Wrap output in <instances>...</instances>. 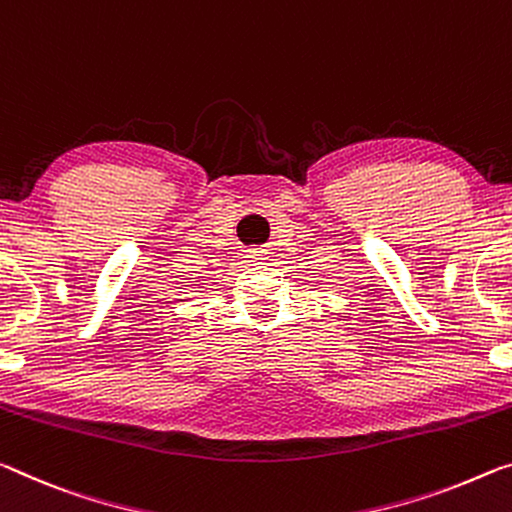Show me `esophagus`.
<instances>
[{
  "mask_svg": "<svg viewBox=\"0 0 512 512\" xmlns=\"http://www.w3.org/2000/svg\"><path fill=\"white\" fill-rule=\"evenodd\" d=\"M269 250H266V248H253V250H248V259H250V262H266V259H269Z\"/></svg>",
  "mask_w": 512,
  "mask_h": 512,
  "instance_id": "esophagus-1",
  "label": "esophagus"
}]
</instances>
